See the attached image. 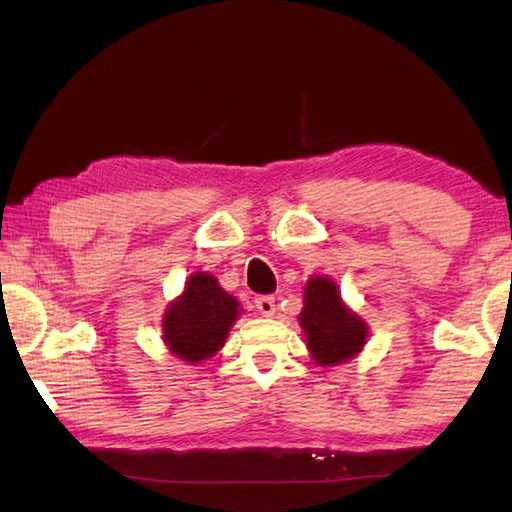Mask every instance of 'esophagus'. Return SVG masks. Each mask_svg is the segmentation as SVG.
<instances>
[{"label":"esophagus","mask_w":512,"mask_h":512,"mask_svg":"<svg viewBox=\"0 0 512 512\" xmlns=\"http://www.w3.org/2000/svg\"><path fill=\"white\" fill-rule=\"evenodd\" d=\"M255 306H257L259 312L264 314V317H273V314H275V297H270V295L257 297L255 299Z\"/></svg>","instance_id":"obj_1"}]
</instances>
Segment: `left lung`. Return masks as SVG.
Instances as JSON below:
<instances>
[{
  "instance_id": "1",
  "label": "left lung",
  "mask_w": 512,
  "mask_h": 512,
  "mask_svg": "<svg viewBox=\"0 0 512 512\" xmlns=\"http://www.w3.org/2000/svg\"><path fill=\"white\" fill-rule=\"evenodd\" d=\"M299 323L312 361L319 367L350 361L367 341V323L345 306L330 277L319 275L308 281Z\"/></svg>"
}]
</instances>
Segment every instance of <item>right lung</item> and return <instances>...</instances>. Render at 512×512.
I'll return each instance as SVG.
<instances>
[{"label": "right lung", "instance_id": "add662e5", "mask_svg": "<svg viewBox=\"0 0 512 512\" xmlns=\"http://www.w3.org/2000/svg\"><path fill=\"white\" fill-rule=\"evenodd\" d=\"M237 314V299L220 288L213 275L193 273L162 319L165 343L184 363L206 361L226 343Z\"/></svg>", "mask_w": 512, "mask_h": 512}]
</instances>
